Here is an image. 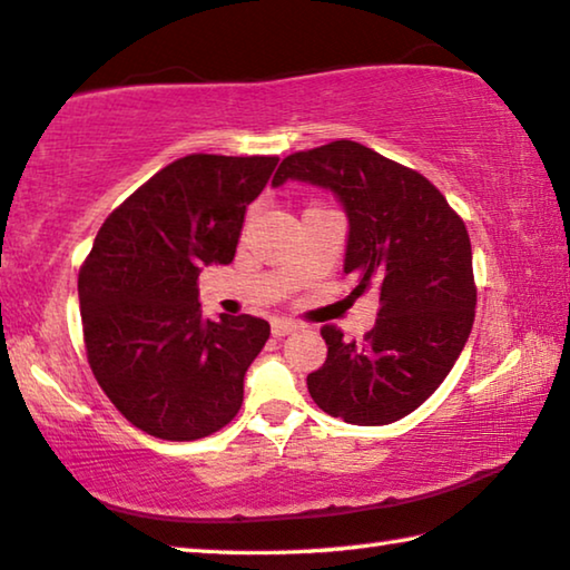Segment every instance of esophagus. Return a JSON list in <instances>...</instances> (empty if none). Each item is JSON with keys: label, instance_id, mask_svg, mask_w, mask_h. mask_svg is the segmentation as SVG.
<instances>
[{"label": "esophagus", "instance_id": "esophagus-1", "mask_svg": "<svg viewBox=\"0 0 570 570\" xmlns=\"http://www.w3.org/2000/svg\"><path fill=\"white\" fill-rule=\"evenodd\" d=\"M295 328H297L295 321H287V318H275V321H273V336H275V338L287 336V334H291V331H295Z\"/></svg>", "mask_w": 570, "mask_h": 570}]
</instances>
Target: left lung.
I'll list each match as a JSON object with an SVG mask.
<instances>
[{
	"instance_id": "1",
	"label": "left lung",
	"mask_w": 570,
	"mask_h": 570,
	"mask_svg": "<svg viewBox=\"0 0 570 570\" xmlns=\"http://www.w3.org/2000/svg\"><path fill=\"white\" fill-rule=\"evenodd\" d=\"M287 180L338 198L348 222L344 273L356 279L352 297L380 295V318L362 344L323 326L328 356L308 374L311 397L344 423H395L449 376L474 326L466 226L431 180L352 139L287 155L273 186Z\"/></svg>"
}]
</instances>
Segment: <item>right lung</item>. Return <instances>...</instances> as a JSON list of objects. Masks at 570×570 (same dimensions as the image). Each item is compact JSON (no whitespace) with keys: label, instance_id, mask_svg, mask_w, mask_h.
<instances>
[{"label":"right lung","instance_id":"obj_1","mask_svg":"<svg viewBox=\"0 0 570 570\" xmlns=\"http://www.w3.org/2000/svg\"><path fill=\"white\" fill-rule=\"evenodd\" d=\"M277 157L188 155L155 173L96 234L78 273L91 372L114 407L163 441L212 435L239 413L269 338L255 315L206 318L198 275L229 265Z\"/></svg>","mask_w":570,"mask_h":570}]
</instances>
